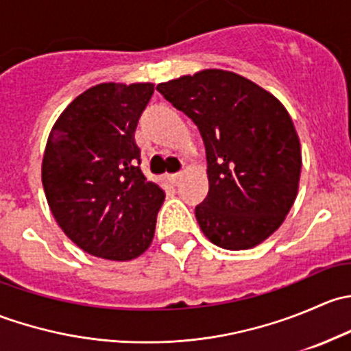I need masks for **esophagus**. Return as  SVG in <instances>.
Returning <instances> with one entry per match:
<instances>
[{"label": "esophagus", "instance_id": "34e87169", "mask_svg": "<svg viewBox=\"0 0 351 351\" xmlns=\"http://www.w3.org/2000/svg\"><path fill=\"white\" fill-rule=\"evenodd\" d=\"M182 173H175V175H168V180H169V183H173V185H176V183L180 182V180H182Z\"/></svg>", "mask_w": 351, "mask_h": 351}]
</instances>
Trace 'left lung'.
<instances>
[{"mask_svg": "<svg viewBox=\"0 0 351 351\" xmlns=\"http://www.w3.org/2000/svg\"><path fill=\"white\" fill-rule=\"evenodd\" d=\"M156 90L193 120L207 154L208 193L195 207L205 238L224 250L258 246L299 192V136L284 105L241 74L204 69Z\"/></svg>", "mask_w": 351, "mask_h": 351, "instance_id": "obj_1", "label": "left lung"}]
</instances>
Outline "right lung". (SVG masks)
<instances>
[{"label": "right lung", "mask_w": 351, "mask_h": 351, "mask_svg": "<svg viewBox=\"0 0 351 351\" xmlns=\"http://www.w3.org/2000/svg\"><path fill=\"white\" fill-rule=\"evenodd\" d=\"M153 83H101L74 98L49 134L42 185L59 228L88 254L141 256L154 238L165 192L137 166V122Z\"/></svg>", "instance_id": "right-lung-1"}]
</instances>
